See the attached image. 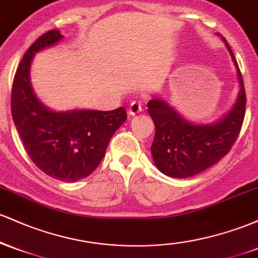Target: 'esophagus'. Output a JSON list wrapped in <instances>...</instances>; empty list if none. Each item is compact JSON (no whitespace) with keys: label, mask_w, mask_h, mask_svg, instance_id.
Returning <instances> with one entry per match:
<instances>
[{"label":"esophagus","mask_w":258,"mask_h":258,"mask_svg":"<svg viewBox=\"0 0 258 258\" xmlns=\"http://www.w3.org/2000/svg\"><path fill=\"white\" fill-rule=\"evenodd\" d=\"M142 109H143V102H141V100H133L131 104H130L128 114L133 116V115L141 112Z\"/></svg>","instance_id":"obj_1"}]
</instances>
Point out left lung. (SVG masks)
<instances>
[{"label":"left lung","instance_id":"8db88e82","mask_svg":"<svg viewBox=\"0 0 258 258\" xmlns=\"http://www.w3.org/2000/svg\"><path fill=\"white\" fill-rule=\"evenodd\" d=\"M227 47L238 70L240 92L223 119L212 125H193L162 100L148 102V112L155 123L152 155L156 167L166 176L186 178L203 172L229 153L240 133L246 94L240 69L228 43Z\"/></svg>","mask_w":258,"mask_h":258}]
</instances>
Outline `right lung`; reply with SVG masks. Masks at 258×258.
<instances>
[{
	"instance_id": "obj_1",
	"label": "right lung",
	"mask_w": 258,
	"mask_h": 258,
	"mask_svg": "<svg viewBox=\"0 0 258 258\" xmlns=\"http://www.w3.org/2000/svg\"><path fill=\"white\" fill-rule=\"evenodd\" d=\"M61 37L58 30L44 32L25 52L14 75L11 110L32 162L53 178L75 182L98 167L110 138L127 115L123 106L110 111L55 112L41 104L30 84L31 60L35 53Z\"/></svg>"
}]
</instances>
